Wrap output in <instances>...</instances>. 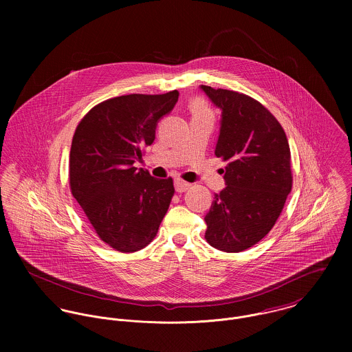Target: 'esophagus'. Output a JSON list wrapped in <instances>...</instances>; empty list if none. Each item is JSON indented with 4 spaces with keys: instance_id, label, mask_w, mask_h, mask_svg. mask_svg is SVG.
Listing matches in <instances>:
<instances>
[{
    "instance_id": "obj_1",
    "label": "esophagus",
    "mask_w": 352,
    "mask_h": 352,
    "mask_svg": "<svg viewBox=\"0 0 352 352\" xmlns=\"http://www.w3.org/2000/svg\"><path fill=\"white\" fill-rule=\"evenodd\" d=\"M190 183H187V182H184V180H182V179H176L175 180V188H176V191L177 192H184V191H187L188 188H190Z\"/></svg>"
}]
</instances>
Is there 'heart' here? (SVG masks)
Segmentation results:
<instances>
[{
  "mask_svg": "<svg viewBox=\"0 0 352 352\" xmlns=\"http://www.w3.org/2000/svg\"><path fill=\"white\" fill-rule=\"evenodd\" d=\"M191 109H192V113H194V115H210L207 107H206L201 101H195V102L192 104Z\"/></svg>",
  "mask_w": 352,
  "mask_h": 352,
  "instance_id": "b5f03b06",
  "label": "heart"
}]
</instances>
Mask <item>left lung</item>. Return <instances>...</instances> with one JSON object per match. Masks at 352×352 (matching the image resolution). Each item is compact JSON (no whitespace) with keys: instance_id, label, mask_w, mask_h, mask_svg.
<instances>
[{"instance_id":"1","label":"left lung","mask_w":352,"mask_h":352,"mask_svg":"<svg viewBox=\"0 0 352 352\" xmlns=\"http://www.w3.org/2000/svg\"><path fill=\"white\" fill-rule=\"evenodd\" d=\"M201 89L222 111L215 155L228 161L226 187L204 217V239L219 251H245L274 228L292 191L290 146L280 123L258 101L234 91Z\"/></svg>"}]
</instances>
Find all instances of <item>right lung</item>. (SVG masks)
<instances>
[{
  "instance_id": "right-lung-1",
  "label": "right lung",
  "mask_w": 352,
  "mask_h": 352,
  "mask_svg": "<svg viewBox=\"0 0 352 352\" xmlns=\"http://www.w3.org/2000/svg\"><path fill=\"white\" fill-rule=\"evenodd\" d=\"M179 92L126 95L95 105L72 141L69 183L89 223L107 245L130 253L149 245L175 194L173 180L134 166L155 138L158 120Z\"/></svg>"
}]
</instances>
